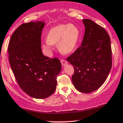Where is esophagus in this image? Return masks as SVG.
<instances>
[{
	"label": "esophagus",
	"mask_w": 123,
	"mask_h": 123,
	"mask_svg": "<svg viewBox=\"0 0 123 123\" xmlns=\"http://www.w3.org/2000/svg\"><path fill=\"white\" fill-rule=\"evenodd\" d=\"M61 64L62 66H65L66 64H67V61L65 60V59H61Z\"/></svg>",
	"instance_id": "34e87169"
}]
</instances>
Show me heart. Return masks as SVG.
<instances>
[{"instance_id":"obj_1","label":"heart","mask_w":123,"mask_h":123,"mask_svg":"<svg viewBox=\"0 0 123 123\" xmlns=\"http://www.w3.org/2000/svg\"><path fill=\"white\" fill-rule=\"evenodd\" d=\"M80 37L79 28L74 24H61L49 30L47 35V41L42 47L48 54L52 52V45H57L59 51L69 54L75 50Z\"/></svg>"}]
</instances>
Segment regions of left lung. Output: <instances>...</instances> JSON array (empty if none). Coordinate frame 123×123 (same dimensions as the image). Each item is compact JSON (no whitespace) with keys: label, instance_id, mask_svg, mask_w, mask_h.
I'll use <instances>...</instances> for the list:
<instances>
[{"label":"left lung","instance_id":"obj_1","mask_svg":"<svg viewBox=\"0 0 123 123\" xmlns=\"http://www.w3.org/2000/svg\"><path fill=\"white\" fill-rule=\"evenodd\" d=\"M85 27L82 45L67 61L74 66L72 83L85 93L99 89L107 79L111 68L110 38L100 25L90 19L83 20Z\"/></svg>","mask_w":123,"mask_h":123}]
</instances>
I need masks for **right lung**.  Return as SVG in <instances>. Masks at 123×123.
Wrapping results in <instances>:
<instances>
[{
	"label": "right lung",
	"mask_w": 123,
	"mask_h": 123,
	"mask_svg": "<svg viewBox=\"0 0 123 123\" xmlns=\"http://www.w3.org/2000/svg\"><path fill=\"white\" fill-rule=\"evenodd\" d=\"M44 25L42 21L21 24L13 33L8 47L9 62L18 85L36 99H45L54 93L62 68L58 59H51L42 52Z\"/></svg>",
	"instance_id": "1"
}]
</instances>
